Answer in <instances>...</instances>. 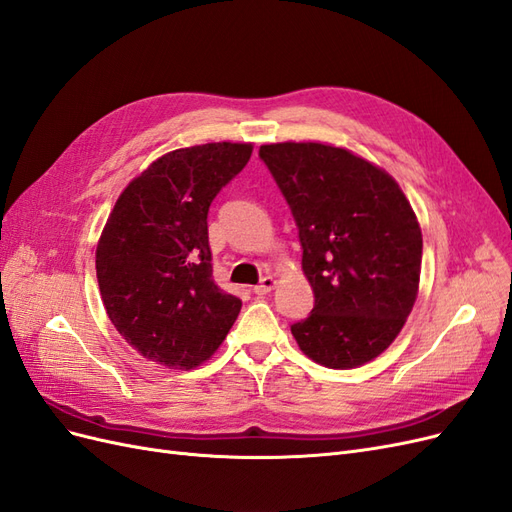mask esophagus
<instances>
[{
	"label": "esophagus",
	"instance_id": "obj_1",
	"mask_svg": "<svg viewBox=\"0 0 512 512\" xmlns=\"http://www.w3.org/2000/svg\"><path fill=\"white\" fill-rule=\"evenodd\" d=\"M275 286H277L275 277L267 275V277H262V280L254 286V292H256V294H267V292H271Z\"/></svg>",
	"mask_w": 512,
	"mask_h": 512
}]
</instances>
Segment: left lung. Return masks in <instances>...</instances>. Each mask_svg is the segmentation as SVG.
<instances>
[{
  "instance_id": "obj_1",
  "label": "left lung",
  "mask_w": 512,
  "mask_h": 512,
  "mask_svg": "<svg viewBox=\"0 0 512 512\" xmlns=\"http://www.w3.org/2000/svg\"><path fill=\"white\" fill-rule=\"evenodd\" d=\"M299 228L314 309L290 331L309 359L350 369L393 344L412 312L423 235L397 181L348 149L262 145Z\"/></svg>"
}]
</instances>
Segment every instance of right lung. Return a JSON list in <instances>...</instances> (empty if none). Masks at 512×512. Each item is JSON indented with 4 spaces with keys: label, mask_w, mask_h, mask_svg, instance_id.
I'll list each match as a JSON object with an SVG mask.
<instances>
[{
    "label": "right lung",
    "mask_w": 512,
    "mask_h": 512,
    "mask_svg": "<svg viewBox=\"0 0 512 512\" xmlns=\"http://www.w3.org/2000/svg\"><path fill=\"white\" fill-rule=\"evenodd\" d=\"M250 143L175 149L121 192L96 250L106 314L145 359L194 369L220 348L241 301L213 282L207 213Z\"/></svg>",
    "instance_id": "obj_1"
}]
</instances>
